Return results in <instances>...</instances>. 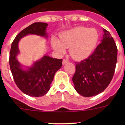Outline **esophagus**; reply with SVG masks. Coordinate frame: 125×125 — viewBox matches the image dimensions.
Here are the masks:
<instances>
[{"instance_id": "1", "label": "esophagus", "mask_w": 125, "mask_h": 125, "mask_svg": "<svg viewBox=\"0 0 125 125\" xmlns=\"http://www.w3.org/2000/svg\"><path fill=\"white\" fill-rule=\"evenodd\" d=\"M67 62H68V61L67 60V59H64L63 60H62V64H66Z\"/></svg>"}]
</instances>
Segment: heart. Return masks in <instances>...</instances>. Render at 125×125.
<instances>
[{"instance_id":"b5f03b06","label":"heart","mask_w":125,"mask_h":125,"mask_svg":"<svg viewBox=\"0 0 125 125\" xmlns=\"http://www.w3.org/2000/svg\"><path fill=\"white\" fill-rule=\"evenodd\" d=\"M99 35L94 28L78 26L61 34L59 40L52 37L53 49L63 54L66 48L69 47V54L76 60H83L91 55L98 43Z\"/></svg>"}]
</instances>
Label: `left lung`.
Masks as SVG:
<instances>
[{
  "instance_id": "1",
  "label": "left lung",
  "mask_w": 125,
  "mask_h": 125,
  "mask_svg": "<svg viewBox=\"0 0 125 125\" xmlns=\"http://www.w3.org/2000/svg\"><path fill=\"white\" fill-rule=\"evenodd\" d=\"M116 45L108 31L103 29L101 42L87 59L76 62L73 81L76 91L84 97L101 93L111 82L117 62Z\"/></svg>"
}]
</instances>
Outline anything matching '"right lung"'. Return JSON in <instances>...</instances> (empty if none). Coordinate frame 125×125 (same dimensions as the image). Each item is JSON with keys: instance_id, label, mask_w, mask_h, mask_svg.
Instances as JSON below:
<instances>
[{"instance_id": "right-lung-1", "label": "right lung", "mask_w": 125, "mask_h": 125, "mask_svg": "<svg viewBox=\"0 0 125 125\" xmlns=\"http://www.w3.org/2000/svg\"><path fill=\"white\" fill-rule=\"evenodd\" d=\"M47 23H33L23 29L11 45L9 64L14 80L20 90L30 96H42L49 91L55 73L61 68L62 59L45 55L40 60L34 62L31 67L24 69L17 59V56L20 52L18 44L21 39L29 34L47 37Z\"/></svg>"}]
</instances>
